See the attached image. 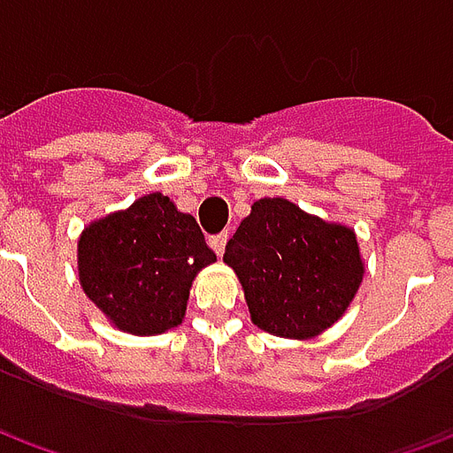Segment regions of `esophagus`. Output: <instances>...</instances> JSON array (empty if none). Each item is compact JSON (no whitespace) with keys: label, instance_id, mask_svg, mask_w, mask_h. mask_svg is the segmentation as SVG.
<instances>
[{"label":"esophagus","instance_id":"obj_1","mask_svg":"<svg viewBox=\"0 0 453 453\" xmlns=\"http://www.w3.org/2000/svg\"><path fill=\"white\" fill-rule=\"evenodd\" d=\"M208 242H211V247H213V250H216V255L220 257V255H223V252H226V245H227V233H218V235L211 237V240H208Z\"/></svg>","mask_w":453,"mask_h":453}]
</instances>
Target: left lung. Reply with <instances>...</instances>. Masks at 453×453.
Instances as JSON below:
<instances>
[{
	"mask_svg": "<svg viewBox=\"0 0 453 453\" xmlns=\"http://www.w3.org/2000/svg\"><path fill=\"white\" fill-rule=\"evenodd\" d=\"M252 323L276 337L313 340L349 308L364 279L357 233L288 198H259L226 245Z\"/></svg>",
	"mask_w": 453,
	"mask_h": 453,
	"instance_id": "obj_1",
	"label": "left lung"
}]
</instances>
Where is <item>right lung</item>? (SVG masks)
I'll list each match as a JSON object with an SVG mask.
<instances>
[{"label":"right lung","mask_w":453,"mask_h":453,"mask_svg":"<svg viewBox=\"0 0 453 453\" xmlns=\"http://www.w3.org/2000/svg\"><path fill=\"white\" fill-rule=\"evenodd\" d=\"M213 262L194 216L159 191L92 220L77 240L87 298L116 330L138 337L181 325L194 279Z\"/></svg>","instance_id":"add662e5"}]
</instances>
